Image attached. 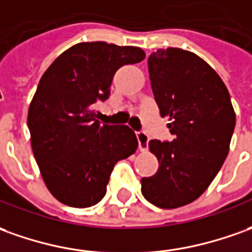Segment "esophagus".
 Segmentation results:
<instances>
[{"label": "esophagus", "mask_w": 252, "mask_h": 252, "mask_svg": "<svg viewBox=\"0 0 252 252\" xmlns=\"http://www.w3.org/2000/svg\"><path fill=\"white\" fill-rule=\"evenodd\" d=\"M137 140H138V149L144 152L148 149V141L149 137L144 133V131H137Z\"/></svg>", "instance_id": "obj_1"}]
</instances>
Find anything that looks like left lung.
Segmentation results:
<instances>
[{
	"label": "left lung",
	"instance_id": "obj_1",
	"mask_svg": "<svg viewBox=\"0 0 252 252\" xmlns=\"http://www.w3.org/2000/svg\"><path fill=\"white\" fill-rule=\"evenodd\" d=\"M151 88L171 141L151 140L159 169L141 178L144 197L160 209L196 200L216 178L229 152L236 115L220 75L203 59L178 48L148 57Z\"/></svg>",
	"mask_w": 252,
	"mask_h": 252
}]
</instances>
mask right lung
I'll return each mask as SVG.
<instances>
[{"label": "right lung", "instance_id": "obj_1", "mask_svg": "<svg viewBox=\"0 0 252 252\" xmlns=\"http://www.w3.org/2000/svg\"><path fill=\"white\" fill-rule=\"evenodd\" d=\"M144 59L137 46L81 42L45 71L27 125L43 182L59 202L78 209L97 204L114 166L136 152L134 131L126 125H101L94 104L109 97L116 71Z\"/></svg>", "mask_w": 252, "mask_h": 252}]
</instances>
